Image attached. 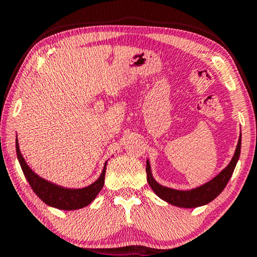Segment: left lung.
I'll return each instance as SVG.
<instances>
[{
    "label": "left lung",
    "instance_id": "1",
    "mask_svg": "<svg viewBox=\"0 0 257 257\" xmlns=\"http://www.w3.org/2000/svg\"><path fill=\"white\" fill-rule=\"evenodd\" d=\"M241 152V138L238 140L237 147H236L234 157L230 161V163L228 164V167L224 170L218 174V175L208 182L203 184L202 187H198L196 189H191L187 191L182 190H175L170 189V188L163 187L156 182L153 179L152 173H150V166L149 162L147 161V177H148V183L152 187V189L155 191L157 196H160L162 200L167 201V202L173 204V206L181 207V208H195L203 206V204L209 203L210 201H213L215 197H217L218 195L222 193V190L224 189L227 186L228 181L230 180V177L234 173V169L237 163L238 157H240Z\"/></svg>",
    "mask_w": 257,
    "mask_h": 257
}]
</instances>
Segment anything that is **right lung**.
<instances>
[{
    "label": "right lung",
    "mask_w": 257,
    "mask_h": 257,
    "mask_svg": "<svg viewBox=\"0 0 257 257\" xmlns=\"http://www.w3.org/2000/svg\"><path fill=\"white\" fill-rule=\"evenodd\" d=\"M16 154L19 162L21 164L22 172L25 174L26 179L29 182L34 193H35L44 203L49 204L51 207L59 208V209L63 210L80 209V208L88 206V204L96 197V195L100 193L102 187H103L104 184L105 166H107V163L104 164L103 172H102L101 176L98 177L96 182L90 184L89 187L83 188V189H66V188L55 186V184L41 179L40 176H37L36 174L27 166L25 159H23L21 153H20L17 139Z\"/></svg>",
    "instance_id": "1"
}]
</instances>
